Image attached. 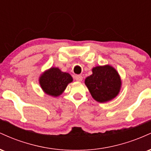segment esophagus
Returning <instances> with one entry per match:
<instances>
[{"mask_svg":"<svg viewBox=\"0 0 151 151\" xmlns=\"http://www.w3.org/2000/svg\"><path fill=\"white\" fill-rule=\"evenodd\" d=\"M75 79L77 81H82L83 77H82V76H81V75H76L75 76Z\"/></svg>","mask_w":151,"mask_h":151,"instance_id":"esophagus-1","label":"esophagus"}]
</instances>
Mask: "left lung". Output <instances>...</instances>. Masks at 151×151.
<instances>
[{
    "label": "left lung",
    "instance_id": "obj_1",
    "mask_svg": "<svg viewBox=\"0 0 151 151\" xmlns=\"http://www.w3.org/2000/svg\"><path fill=\"white\" fill-rule=\"evenodd\" d=\"M93 74L85 79V84L92 97L100 103L113 99L121 89L119 73L111 66H99L93 68Z\"/></svg>",
    "mask_w": 151,
    "mask_h": 151
}]
</instances>
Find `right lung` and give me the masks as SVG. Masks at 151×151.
Returning <instances> with one entry per match:
<instances>
[{
    "label": "right lung",
    "instance_id": "add662e5",
    "mask_svg": "<svg viewBox=\"0 0 151 151\" xmlns=\"http://www.w3.org/2000/svg\"><path fill=\"white\" fill-rule=\"evenodd\" d=\"M72 77L70 74L62 72L58 68L52 67L40 78V84L46 93L52 96H60L65 91Z\"/></svg>",
    "mask_w": 151,
    "mask_h": 151
}]
</instances>
